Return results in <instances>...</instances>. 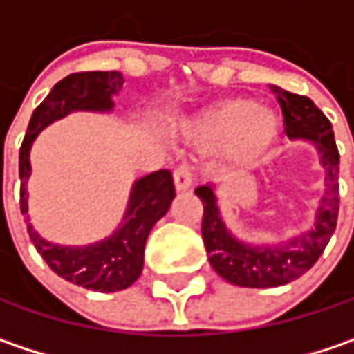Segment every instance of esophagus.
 Returning a JSON list of instances; mask_svg holds the SVG:
<instances>
[{"label": "esophagus", "instance_id": "1", "mask_svg": "<svg viewBox=\"0 0 354 354\" xmlns=\"http://www.w3.org/2000/svg\"><path fill=\"white\" fill-rule=\"evenodd\" d=\"M173 183L177 191H187L193 185V171L189 165H179L173 171Z\"/></svg>", "mask_w": 354, "mask_h": 354}]
</instances>
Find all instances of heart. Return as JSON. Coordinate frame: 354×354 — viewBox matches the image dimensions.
<instances>
[{"label":"heart","mask_w":354,"mask_h":354,"mask_svg":"<svg viewBox=\"0 0 354 354\" xmlns=\"http://www.w3.org/2000/svg\"><path fill=\"white\" fill-rule=\"evenodd\" d=\"M278 133V116L264 104L248 98H230L205 109L195 122V135L203 145H227L238 163L256 161Z\"/></svg>","instance_id":"obj_1"}]
</instances>
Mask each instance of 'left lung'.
Returning a JSON list of instances; mask_svg holds the SVG:
<instances>
[{"instance_id": "left-lung-1", "label": "left lung", "mask_w": 354, "mask_h": 354, "mask_svg": "<svg viewBox=\"0 0 354 354\" xmlns=\"http://www.w3.org/2000/svg\"><path fill=\"white\" fill-rule=\"evenodd\" d=\"M284 114L288 139H304L316 145L320 165L326 171V193L320 199L315 227L276 245H252L238 240L219 217L212 185H201L195 195L203 203L201 234L209 264L230 284L243 288H274L306 274L324 252L337 227L339 217V149L330 120L308 96L292 94L272 86Z\"/></svg>"}]
</instances>
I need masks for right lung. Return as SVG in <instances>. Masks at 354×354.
<instances>
[{
  "label": "right lung",
  "instance_id": "1",
  "mask_svg": "<svg viewBox=\"0 0 354 354\" xmlns=\"http://www.w3.org/2000/svg\"><path fill=\"white\" fill-rule=\"evenodd\" d=\"M122 74L111 72H76L60 80L44 102L34 111L28 133L19 149V207L28 214V177L32 173L30 149L41 129L74 111H113V96L122 88ZM175 197L171 171L161 169L140 177L133 185L122 225L111 238L84 248H70L46 241L28 225V234L39 256L60 278L94 292H116L129 288L142 272L145 243L153 225L163 217Z\"/></svg>",
  "mask_w": 354,
  "mask_h": 354
}]
</instances>
